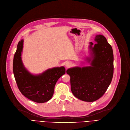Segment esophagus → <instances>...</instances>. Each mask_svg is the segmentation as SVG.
<instances>
[{"mask_svg": "<svg viewBox=\"0 0 130 130\" xmlns=\"http://www.w3.org/2000/svg\"><path fill=\"white\" fill-rule=\"evenodd\" d=\"M65 65H66V67H69L70 66L71 64H70V63H68V62H67V63H66Z\"/></svg>", "mask_w": 130, "mask_h": 130, "instance_id": "34e87169", "label": "esophagus"}]
</instances>
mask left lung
Wrapping results in <instances>:
<instances>
[{
	"label": "left lung",
	"instance_id": "left-lung-1",
	"mask_svg": "<svg viewBox=\"0 0 130 130\" xmlns=\"http://www.w3.org/2000/svg\"><path fill=\"white\" fill-rule=\"evenodd\" d=\"M96 44L90 42L93 59L91 66L69 68L71 90L81 100L93 102L101 98L109 86L113 75V50L106 38L102 35L95 37Z\"/></svg>",
	"mask_w": 130,
	"mask_h": 130
}]
</instances>
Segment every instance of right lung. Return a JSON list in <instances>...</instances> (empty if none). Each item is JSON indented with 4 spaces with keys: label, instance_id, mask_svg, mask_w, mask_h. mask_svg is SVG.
<instances>
[{
    "label": "right lung",
    "instance_id": "obj_1",
    "mask_svg": "<svg viewBox=\"0 0 130 130\" xmlns=\"http://www.w3.org/2000/svg\"><path fill=\"white\" fill-rule=\"evenodd\" d=\"M23 42L19 41L13 60V72L17 86L29 99L43 103L52 97L57 80L65 73L64 67L49 69L39 75L31 74L24 67L21 60Z\"/></svg>",
    "mask_w": 130,
    "mask_h": 130
}]
</instances>
